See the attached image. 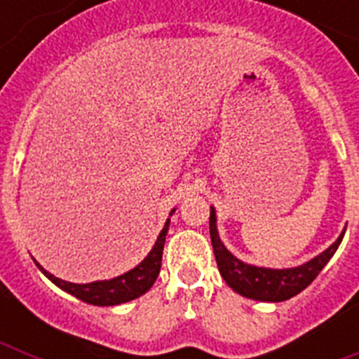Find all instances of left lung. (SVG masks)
<instances>
[{
    "label": "left lung",
    "mask_w": 359,
    "mask_h": 359,
    "mask_svg": "<svg viewBox=\"0 0 359 359\" xmlns=\"http://www.w3.org/2000/svg\"><path fill=\"white\" fill-rule=\"evenodd\" d=\"M344 236L345 230L325 252L302 266L286 269L259 268V266L239 261L224 248V244L219 239L217 226H215V210L210 208V239L219 273L236 293L252 298V300H261V302H284L306 290L311 282L318 277L323 266L331 261Z\"/></svg>",
    "instance_id": "obj_1"
}]
</instances>
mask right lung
<instances>
[{
  "label": "right lung",
  "mask_w": 359,
  "mask_h": 359,
  "mask_svg": "<svg viewBox=\"0 0 359 359\" xmlns=\"http://www.w3.org/2000/svg\"><path fill=\"white\" fill-rule=\"evenodd\" d=\"M172 212H170V215H172ZM169 223L170 219H167V223H165L163 230L160 231L156 243H154V246H152V250L149 252V255L145 257L140 264L136 266V268H133L131 271H128V273L111 278V280H97L90 282V284H73V282H66L61 280V278L53 277V275L48 273L39 262H36L37 268H39L57 287H61L62 291L73 294V297L81 298L82 302L93 304V306H118V304L129 302V300H135V298L142 297L145 291H149L152 287L158 273H160L165 236H167V230H169Z\"/></svg>",
  "instance_id": "add662e5"
}]
</instances>
